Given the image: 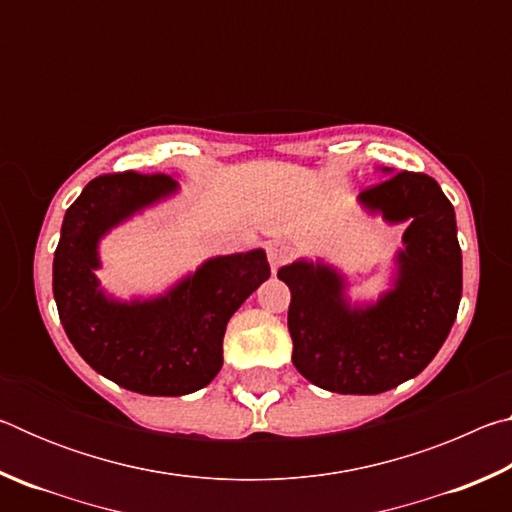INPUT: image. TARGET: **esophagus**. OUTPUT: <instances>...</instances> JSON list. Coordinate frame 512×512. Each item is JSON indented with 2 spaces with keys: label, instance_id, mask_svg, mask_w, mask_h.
I'll return each instance as SVG.
<instances>
[{
  "label": "esophagus",
  "instance_id": "1",
  "mask_svg": "<svg viewBox=\"0 0 512 512\" xmlns=\"http://www.w3.org/2000/svg\"><path fill=\"white\" fill-rule=\"evenodd\" d=\"M266 253H268V262H271V268L275 273L277 268H280L282 264H287L293 257V248H291V244H287V241H271L266 248Z\"/></svg>",
  "mask_w": 512,
  "mask_h": 512
}]
</instances>
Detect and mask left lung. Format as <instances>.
Returning <instances> with one entry per match:
<instances>
[{
    "label": "left lung",
    "mask_w": 512,
    "mask_h": 512,
    "mask_svg": "<svg viewBox=\"0 0 512 512\" xmlns=\"http://www.w3.org/2000/svg\"><path fill=\"white\" fill-rule=\"evenodd\" d=\"M384 183L359 194V205L386 223H409L395 255L393 289L370 305H352L343 273L296 259L277 277L291 289L293 366L305 379L341 395H377L429 366L452 329L463 293L456 214L427 173L384 169Z\"/></svg>",
    "instance_id": "1"
}]
</instances>
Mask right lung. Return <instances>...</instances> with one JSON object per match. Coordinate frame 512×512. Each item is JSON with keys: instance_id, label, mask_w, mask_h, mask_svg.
Listing matches in <instances>:
<instances>
[{"instance_id": "add662e5", "label": "right lung", "mask_w": 512, "mask_h": 512, "mask_svg": "<svg viewBox=\"0 0 512 512\" xmlns=\"http://www.w3.org/2000/svg\"><path fill=\"white\" fill-rule=\"evenodd\" d=\"M171 176L108 173L65 212L54 253V300L76 352L126 391L178 397L201 391L223 366L232 314L271 268L262 248L212 257L158 298L117 300L101 289L99 241L178 192Z\"/></svg>"}]
</instances>
